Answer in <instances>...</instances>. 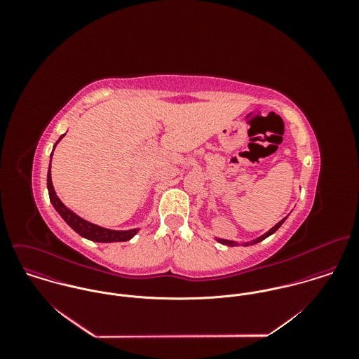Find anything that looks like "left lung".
Wrapping results in <instances>:
<instances>
[{
    "instance_id": "8db88e82",
    "label": "left lung",
    "mask_w": 359,
    "mask_h": 359,
    "mask_svg": "<svg viewBox=\"0 0 359 359\" xmlns=\"http://www.w3.org/2000/svg\"><path fill=\"white\" fill-rule=\"evenodd\" d=\"M287 217H289V215H287ZM287 217H285L283 219H280V221H279V222H278V224H276L275 226H272V228H271V229H269L268 232H265L264 235L258 236V238H256V239H253V241H250V242H242V245H243V246H249V245H256V243H258V242L264 241L265 238L271 236L272 233H275V232H276V231H278V229L280 228V225H282V224H283V222L286 221V218H287ZM215 241H217V242H219L221 245H226V246H238V245H239L238 242H233V241H228V239H219V238H215Z\"/></svg>"
}]
</instances>
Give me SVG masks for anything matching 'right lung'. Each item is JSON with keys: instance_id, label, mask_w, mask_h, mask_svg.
<instances>
[{"instance_id": "right-lung-1", "label": "right lung", "mask_w": 359, "mask_h": 359, "mask_svg": "<svg viewBox=\"0 0 359 359\" xmlns=\"http://www.w3.org/2000/svg\"><path fill=\"white\" fill-rule=\"evenodd\" d=\"M66 134L60 135V138L56 141V144L53 145V149L55 147L59 144V141L65 137ZM53 149H52V154H53ZM47 188H48V195H50V201H51L53 208L57 211V214L65 219V222L73 229L76 231L80 236L88 239V241H93V242H100V243H111V242H126V241H130L133 239L140 228H134V229H128V231H114V229H107V228H103L100 225H95L84 218H81L80 215H77L74 211H72L69 207L62 203V201L57 198L55 189H53V185H52L51 178V160H50V167H48V174H47Z\"/></svg>"}]
</instances>
